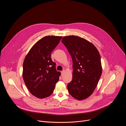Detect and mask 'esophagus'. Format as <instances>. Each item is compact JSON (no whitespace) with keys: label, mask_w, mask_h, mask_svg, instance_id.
Wrapping results in <instances>:
<instances>
[{"label":"esophagus","mask_w":126,"mask_h":126,"mask_svg":"<svg viewBox=\"0 0 126 126\" xmlns=\"http://www.w3.org/2000/svg\"><path fill=\"white\" fill-rule=\"evenodd\" d=\"M64 73H65V70H63L62 71H61V76H62L64 75Z\"/></svg>","instance_id":"esophagus-1"}]
</instances>
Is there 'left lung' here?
Segmentation results:
<instances>
[{
	"label": "left lung",
	"mask_w": 126,
	"mask_h": 126,
	"mask_svg": "<svg viewBox=\"0 0 126 126\" xmlns=\"http://www.w3.org/2000/svg\"><path fill=\"white\" fill-rule=\"evenodd\" d=\"M62 42L73 61V77L67 85L68 92L78 100L86 99L93 93L102 75L99 52L91 43L76 36H65Z\"/></svg>",
	"instance_id": "left-lung-1"
}]
</instances>
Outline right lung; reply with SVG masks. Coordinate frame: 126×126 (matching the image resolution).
<instances>
[{
  "label": "right lung",
  "mask_w": 126,
  "mask_h": 126,
  "mask_svg": "<svg viewBox=\"0 0 126 126\" xmlns=\"http://www.w3.org/2000/svg\"><path fill=\"white\" fill-rule=\"evenodd\" d=\"M62 36H45L36 43L25 57L23 78L30 92L38 98H45L53 92L61 74L51 58L53 50Z\"/></svg>",
  "instance_id": "add662e5"
}]
</instances>
